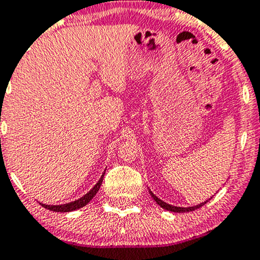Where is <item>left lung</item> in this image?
<instances>
[{"label": "left lung", "instance_id": "left-lung-1", "mask_svg": "<svg viewBox=\"0 0 260 260\" xmlns=\"http://www.w3.org/2000/svg\"><path fill=\"white\" fill-rule=\"evenodd\" d=\"M149 193H151V196H152V198L154 199L155 202H157L158 204H159L160 207H162V208H165V209H167V210H169V212H177V213H184V212H192V210H196V209H198V208H201L202 206H204V204L207 203V202H204V203H201V204H198V206H194V207H188V208H183V207H174V206H171V204H167L166 202H163V201H160L159 198H158L157 196H154L153 194V193L151 192V190H149Z\"/></svg>", "mask_w": 260, "mask_h": 260}]
</instances>
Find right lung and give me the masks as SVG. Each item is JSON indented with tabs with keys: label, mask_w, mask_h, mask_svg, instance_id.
Listing matches in <instances>:
<instances>
[{
	"label": "right lung",
	"mask_w": 260,
	"mask_h": 260,
	"mask_svg": "<svg viewBox=\"0 0 260 260\" xmlns=\"http://www.w3.org/2000/svg\"><path fill=\"white\" fill-rule=\"evenodd\" d=\"M103 176H105V173L102 174V177H101L100 180H98L97 184H95L94 187L92 188L88 193H87V194H84L82 198L77 199V201L71 202V203H67V204H61V206H47V204H42V203H41V206L45 207L46 209L52 210V212H61V213L72 212V210L80 209V208H82V207L86 206V204L88 203V202L95 196V193L100 190V187H101V184H102V180H103Z\"/></svg>",
	"instance_id": "1"
}]
</instances>
